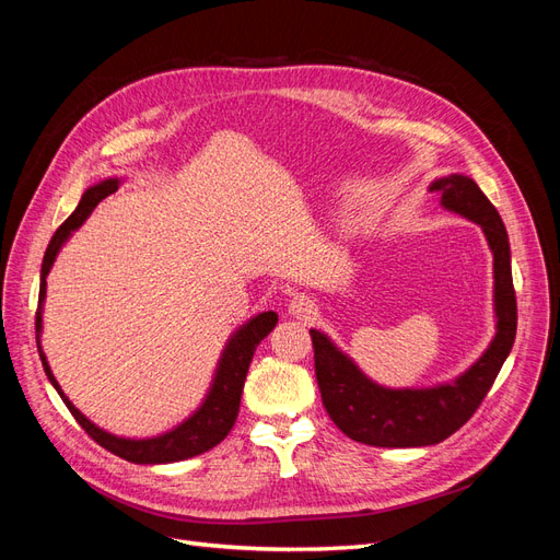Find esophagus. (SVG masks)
I'll return each mask as SVG.
<instances>
[{
  "label": "esophagus",
  "instance_id": "34e87169",
  "mask_svg": "<svg viewBox=\"0 0 560 560\" xmlns=\"http://www.w3.org/2000/svg\"><path fill=\"white\" fill-rule=\"evenodd\" d=\"M287 311H290V315L296 319H306L315 313V303L308 296H294L290 301V306H287Z\"/></svg>",
  "mask_w": 560,
  "mask_h": 560
}]
</instances>
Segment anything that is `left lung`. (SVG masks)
<instances>
[{"mask_svg": "<svg viewBox=\"0 0 560 560\" xmlns=\"http://www.w3.org/2000/svg\"><path fill=\"white\" fill-rule=\"evenodd\" d=\"M430 191L442 194L439 206L444 210L479 224L493 252L495 336L481 358L453 381L430 387H385L371 381L325 331L311 329L322 404L334 425L360 444L413 448L444 442L479 409L516 338L512 249L502 217L467 175L439 177Z\"/></svg>", "mask_w": 560, "mask_h": 560, "instance_id": "obj_1", "label": "left lung"}]
</instances>
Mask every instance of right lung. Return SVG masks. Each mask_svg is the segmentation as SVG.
<instances>
[{
    "mask_svg": "<svg viewBox=\"0 0 560 560\" xmlns=\"http://www.w3.org/2000/svg\"><path fill=\"white\" fill-rule=\"evenodd\" d=\"M124 182H126L124 177H107L103 182L91 184L89 189L83 191L77 210L65 219V224L56 231L54 238H50L46 254H44L42 278H39V308H37V322H35L37 348H39V358H42V364H44V371H46L50 385L58 389V395L65 401L67 409H70V413L77 418L79 425L86 430L100 446L112 451L118 457H124V460H128V463H135V465L179 463V460H186V457H194V455H200V453L214 448L219 442H224L226 434L231 432L235 418H238L243 385H245L249 362L254 358V350H257V346L278 325V313L264 311L259 315H254L245 322V325H241L229 336L222 354H219L212 383L208 387L206 397H202L200 406L189 418H184L179 425L171 428L167 432H161L156 436H142V439L118 436L103 428H97L93 420L83 416L70 401V397L62 393V387L56 381L54 371H50L46 352L42 350V329H44L42 315H44V301H46V276L50 273V268H54L62 245L70 241V235L83 222H86L97 202L107 198L109 194L118 191V186H121Z\"/></svg>",
    "mask_w": 560,
    "mask_h": 560,
    "instance_id": "obj_1",
    "label": "right lung"
}]
</instances>
